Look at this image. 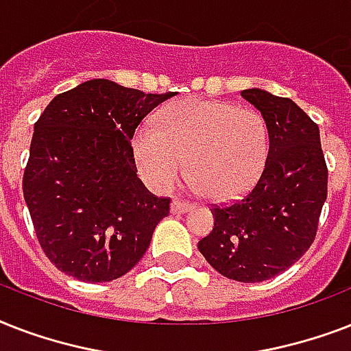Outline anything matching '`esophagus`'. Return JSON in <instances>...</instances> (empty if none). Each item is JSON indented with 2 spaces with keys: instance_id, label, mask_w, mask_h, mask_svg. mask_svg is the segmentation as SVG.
<instances>
[{
  "instance_id": "esophagus-1",
  "label": "esophagus",
  "mask_w": 351,
  "mask_h": 351,
  "mask_svg": "<svg viewBox=\"0 0 351 351\" xmlns=\"http://www.w3.org/2000/svg\"><path fill=\"white\" fill-rule=\"evenodd\" d=\"M193 208H195V206H193L191 202H184V200H178V198H175V200L171 202V213L173 215H184Z\"/></svg>"
}]
</instances>
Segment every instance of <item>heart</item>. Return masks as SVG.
I'll return each mask as SVG.
<instances>
[{"label": "heart", "mask_w": 351, "mask_h": 351, "mask_svg": "<svg viewBox=\"0 0 351 351\" xmlns=\"http://www.w3.org/2000/svg\"><path fill=\"white\" fill-rule=\"evenodd\" d=\"M158 125L132 134V156L145 184L164 193L187 171L215 202L245 197L266 169L271 136L255 109L228 101L182 100L160 112Z\"/></svg>", "instance_id": "1"}]
</instances>
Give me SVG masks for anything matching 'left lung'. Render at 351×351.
Here are the masks:
<instances>
[{
    "label": "left lung",
    "instance_id": "1",
    "mask_svg": "<svg viewBox=\"0 0 351 351\" xmlns=\"http://www.w3.org/2000/svg\"><path fill=\"white\" fill-rule=\"evenodd\" d=\"M240 95L266 118L269 158L242 200L213 206L215 228L198 242V251L224 277L262 282L286 271L313 244L328 167L319 125L295 101L262 89Z\"/></svg>",
    "mask_w": 351,
    "mask_h": 351
}]
</instances>
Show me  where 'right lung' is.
<instances>
[{
  "mask_svg": "<svg viewBox=\"0 0 351 351\" xmlns=\"http://www.w3.org/2000/svg\"><path fill=\"white\" fill-rule=\"evenodd\" d=\"M173 93L145 95L89 80L58 95L34 123L23 197L49 261L84 282H109L136 266L171 198L136 176L131 140Z\"/></svg>",
  "mask_w": 351,
  "mask_h": 351,
  "instance_id": "right-lung-1",
  "label": "right lung"
}]
</instances>
